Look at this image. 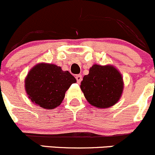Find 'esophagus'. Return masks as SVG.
I'll list each match as a JSON object with an SVG mask.
<instances>
[{"label":"esophagus","instance_id":"1","mask_svg":"<svg viewBox=\"0 0 155 155\" xmlns=\"http://www.w3.org/2000/svg\"><path fill=\"white\" fill-rule=\"evenodd\" d=\"M76 80H77V82L78 84H80L81 82V81H82V76L81 74H78V75L76 76Z\"/></svg>","mask_w":155,"mask_h":155}]
</instances>
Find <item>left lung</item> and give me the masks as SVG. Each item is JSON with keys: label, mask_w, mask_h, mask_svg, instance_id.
Listing matches in <instances>:
<instances>
[{"label": "left lung", "mask_w": 155, "mask_h": 155, "mask_svg": "<svg viewBox=\"0 0 155 155\" xmlns=\"http://www.w3.org/2000/svg\"><path fill=\"white\" fill-rule=\"evenodd\" d=\"M81 89L87 102L98 108H106L115 105L122 96L124 80L114 65L94 64L84 75Z\"/></svg>", "instance_id": "left-lung-1"}]
</instances>
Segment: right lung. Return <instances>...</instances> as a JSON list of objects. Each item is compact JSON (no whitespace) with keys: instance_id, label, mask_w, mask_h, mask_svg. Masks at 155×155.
Here are the masks:
<instances>
[{"instance_id":"right-lung-1","label":"right lung","mask_w":155,"mask_h":155,"mask_svg":"<svg viewBox=\"0 0 155 155\" xmlns=\"http://www.w3.org/2000/svg\"><path fill=\"white\" fill-rule=\"evenodd\" d=\"M77 82L68 71L54 64L41 62L31 68L25 79V89L32 103L53 109L62 103L65 92Z\"/></svg>"}]
</instances>
